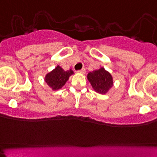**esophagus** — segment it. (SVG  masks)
Instances as JSON below:
<instances>
[{"label":"esophagus","mask_w":157,"mask_h":157,"mask_svg":"<svg viewBox=\"0 0 157 157\" xmlns=\"http://www.w3.org/2000/svg\"><path fill=\"white\" fill-rule=\"evenodd\" d=\"M78 73H80V74H85L86 73V69L85 68H82L80 71H78Z\"/></svg>","instance_id":"34e87169"}]
</instances>
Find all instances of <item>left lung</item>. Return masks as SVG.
Returning <instances> with one entry per match:
<instances>
[{
	"label": "left lung",
	"instance_id": "8db88e82",
	"mask_svg": "<svg viewBox=\"0 0 157 157\" xmlns=\"http://www.w3.org/2000/svg\"><path fill=\"white\" fill-rule=\"evenodd\" d=\"M87 80L95 92L105 95L113 86V77L103 67L88 73Z\"/></svg>",
	"mask_w": 157,
	"mask_h": 157
}]
</instances>
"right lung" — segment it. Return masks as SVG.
<instances>
[{"instance_id": "right-lung-1", "label": "right lung", "mask_w": 157, "mask_h": 157, "mask_svg": "<svg viewBox=\"0 0 157 157\" xmlns=\"http://www.w3.org/2000/svg\"><path fill=\"white\" fill-rule=\"evenodd\" d=\"M74 74L71 69L65 71L59 65H57L55 69L46 74L44 80L52 90H58L65 85L70 77Z\"/></svg>"}]
</instances>
